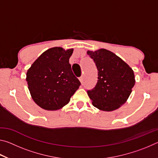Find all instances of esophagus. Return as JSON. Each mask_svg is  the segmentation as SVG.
<instances>
[{
    "label": "esophagus",
    "mask_w": 158,
    "mask_h": 158,
    "mask_svg": "<svg viewBox=\"0 0 158 158\" xmlns=\"http://www.w3.org/2000/svg\"><path fill=\"white\" fill-rule=\"evenodd\" d=\"M79 81H80V82L81 83V84H83V82H84V77H83V76H81V77H80L79 78Z\"/></svg>",
    "instance_id": "34e87169"
}]
</instances>
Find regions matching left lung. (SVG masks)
Here are the masks:
<instances>
[{
  "instance_id": "8db88e82",
  "label": "left lung",
  "mask_w": 158,
  "mask_h": 158,
  "mask_svg": "<svg viewBox=\"0 0 158 158\" xmlns=\"http://www.w3.org/2000/svg\"><path fill=\"white\" fill-rule=\"evenodd\" d=\"M98 69V82L88 90L92 104L102 111H111L129 98L135 84L132 69L113 52L105 49L88 51Z\"/></svg>"
}]
</instances>
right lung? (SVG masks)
I'll return each mask as SVG.
<instances>
[{"mask_svg":"<svg viewBox=\"0 0 158 158\" xmlns=\"http://www.w3.org/2000/svg\"><path fill=\"white\" fill-rule=\"evenodd\" d=\"M73 49L53 47L42 53L26 73L31 95L37 105L49 111L61 109L81 85L69 59Z\"/></svg>","mask_w":158,"mask_h":158,"instance_id":"obj_1","label":"right lung"}]
</instances>
